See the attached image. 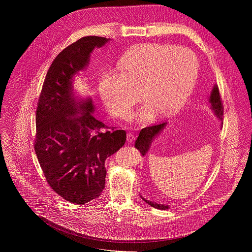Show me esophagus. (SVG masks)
<instances>
[{
  "label": "esophagus",
  "mask_w": 252,
  "mask_h": 252,
  "mask_svg": "<svg viewBox=\"0 0 252 252\" xmlns=\"http://www.w3.org/2000/svg\"><path fill=\"white\" fill-rule=\"evenodd\" d=\"M126 139H127V141L128 142H131V141H133L134 139H135V135H133L132 133H127V135H126Z\"/></svg>",
  "instance_id": "obj_1"
}]
</instances>
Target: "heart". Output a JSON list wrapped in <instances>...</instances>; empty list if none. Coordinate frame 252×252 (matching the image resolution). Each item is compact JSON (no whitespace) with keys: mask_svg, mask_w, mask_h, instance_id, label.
<instances>
[{"mask_svg":"<svg viewBox=\"0 0 252 252\" xmlns=\"http://www.w3.org/2000/svg\"><path fill=\"white\" fill-rule=\"evenodd\" d=\"M118 68L103 70L98 80V94L109 113L126 119L139 100H147L134 116L148 123L158 112L169 114L181 106L193 90L199 63L195 54L172 45H141L124 55Z\"/></svg>","mask_w":252,"mask_h":252,"instance_id":"obj_1","label":"heart"}]
</instances>
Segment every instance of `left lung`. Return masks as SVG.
<instances>
[{"instance_id":"1","label":"left lung","mask_w":252,"mask_h":252,"mask_svg":"<svg viewBox=\"0 0 252 252\" xmlns=\"http://www.w3.org/2000/svg\"><path fill=\"white\" fill-rule=\"evenodd\" d=\"M209 102H210V107L211 110L213 111L214 115L217 116L220 121H222V117H223V104L221 101V97L220 94V90L219 87L215 85L211 91L210 96H209ZM166 126V123H160L158 125H154L151 126H147L145 128H142L135 140L134 147L135 149H137L140 153L141 156H146L147 153L149 152L152 142L154 141V139L162 131V129L164 128V126ZM143 200H145L148 204H150L151 206L158 208V209H167L168 205H164V204H159V203H156L154 201H150L147 200L143 197H141Z\"/></svg>"}]
</instances>
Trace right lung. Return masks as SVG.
<instances>
[{"label":"right lung","instance_id":"add662e5","mask_svg":"<svg viewBox=\"0 0 252 252\" xmlns=\"http://www.w3.org/2000/svg\"><path fill=\"white\" fill-rule=\"evenodd\" d=\"M110 39L88 35L63 49L46 75L35 113V155L49 186L65 200L84 204L105 185V159L126 142L124 129L93 115L91 97L75 96L73 79L89 64L94 48Z\"/></svg>","mask_w":252,"mask_h":252}]
</instances>
